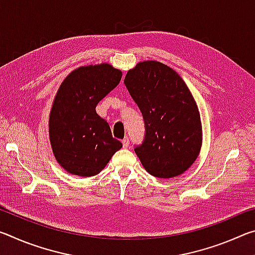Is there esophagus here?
<instances>
[{
	"label": "esophagus",
	"instance_id": "esophagus-1",
	"mask_svg": "<svg viewBox=\"0 0 255 255\" xmlns=\"http://www.w3.org/2000/svg\"><path fill=\"white\" fill-rule=\"evenodd\" d=\"M123 146L124 148H127L129 146V139L128 138H125V139H123Z\"/></svg>",
	"mask_w": 255,
	"mask_h": 255
}]
</instances>
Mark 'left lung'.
Returning <instances> with one entry per match:
<instances>
[{"label":"left lung","instance_id":"left-lung-1","mask_svg":"<svg viewBox=\"0 0 255 255\" xmlns=\"http://www.w3.org/2000/svg\"><path fill=\"white\" fill-rule=\"evenodd\" d=\"M124 82L145 122V139L135 148L144 169L161 179L184 173L202 145L200 112L187 84L156 60L138 63Z\"/></svg>","mask_w":255,"mask_h":255}]
</instances>
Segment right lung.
<instances>
[{"label":"right lung","instance_id":"1","mask_svg":"<svg viewBox=\"0 0 255 255\" xmlns=\"http://www.w3.org/2000/svg\"><path fill=\"white\" fill-rule=\"evenodd\" d=\"M122 76L108 63L81 66L58 88L49 114V140L56 161L70 174L97 175L123 147L96 111Z\"/></svg>","mask_w":255,"mask_h":255}]
</instances>
